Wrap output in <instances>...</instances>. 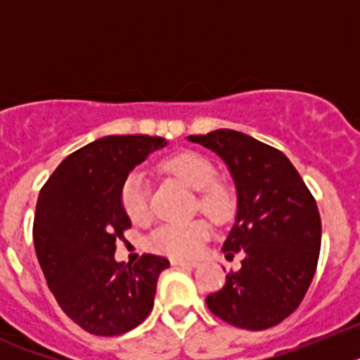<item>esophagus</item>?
Wrapping results in <instances>:
<instances>
[{"label":"esophagus","instance_id":"obj_1","mask_svg":"<svg viewBox=\"0 0 360 360\" xmlns=\"http://www.w3.org/2000/svg\"><path fill=\"white\" fill-rule=\"evenodd\" d=\"M171 265L182 266V269H196V266H198V263H196V262H182V259H171Z\"/></svg>","mask_w":360,"mask_h":360}]
</instances>
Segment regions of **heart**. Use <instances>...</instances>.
<instances>
[{"label": "heart", "mask_w": 360, "mask_h": 360, "mask_svg": "<svg viewBox=\"0 0 360 360\" xmlns=\"http://www.w3.org/2000/svg\"><path fill=\"white\" fill-rule=\"evenodd\" d=\"M160 167L196 191V211L207 216L212 224L224 225L234 216L236 193L229 184L218 180V169L209 158L198 153L182 151L164 158ZM119 200L124 214L133 224H144L149 218V189L141 171L126 174L120 184ZM211 232L209 221L200 218L187 224H165L149 236L148 247L171 259H193L202 252Z\"/></svg>", "instance_id": "obj_1"}]
</instances>
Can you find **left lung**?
Segmentation results:
<instances>
[{"mask_svg":"<svg viewBox=\"0 0 360 360\" xmlns=\"http://www.w3.org/2000/svg\"><path fill=\"white\" fill-rule=\"evenodd\" d=\"M221 157L238 191L236 224L224 243L227 257L243 254L209 310L245 330H265L301 304L317 269L321 216L316 198L279 149L234 129L187 136Z\"/></svg>","mask_w":360,"mask_h":360,"instance_id":"8db88e82","label":"left lung"}]
</instances>
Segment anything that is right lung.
<instances>
[{
    "instance_id": "right-lung-1",
    "label": "right lung",
    "mask_w": 360,
    "mask_h": 360,
    "mask_svg": "<svg viewBox=\"0 0 360 360\" xmlns=\"http://www.w3.org/2000/svg\"><path fill=\"white\" fill-rule=\"evenodd\" d=\"M165 144L162 136H104L68 155L41 189L34 218L37 259L59 307L88 333L120 335L153 310L158 276L169 262L144 254L126 265L113 254L131 227L120 207V184Z\"/></svg>"
}]
</instances>
